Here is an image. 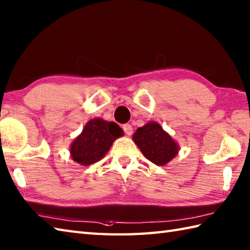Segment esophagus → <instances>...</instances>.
<instances>
[{
    "mask_svg": "<svg viewBox=\"0 0 250 250\" xmlns=\"http://www.w3.org/2000/svg\"><path fill=\"white\" fill-rule=\"evenodd\" d=\"M122 129H124L125 133L126 135H131L132 132H133V129H132V125H129V124H125V125H122Z\"/></svg>",
    "mask_w": 250,
    "mask_h": 250,
    "instance_id": "esophagus-1",
    "label": "esophagus"
}]
</instances>
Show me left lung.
I'll return each instance as SVG.
<instances>
[{"mask_svg": "<svg viewBox=\"0 0 250 250\" xmlns=\"http://www.w3.org/2000/svg\"><path fill=\"white\" fill-rule=\"evenodd\" d=\"M133 141L148 160L157 166H164L177 155L178 146L157 122H148L139 128Z\"/></svg>", "mask_w": 250, "mask_h": 250, "instance_id": "1", "label": "left lung"}]
</instances>
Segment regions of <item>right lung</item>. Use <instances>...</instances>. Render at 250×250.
<instances>
[{
  "label": "right lung",
  "mask_w": 250,
  "mask_h": 250,
  "mask_svg": "<svg viewBox=\"0 0 250 250\" xmlns=\"http://www.w3.org/2000/svg\"><path fill=\"white\" fill-rule=\"evenodd\" d=\"M124 135L116 122L105 121L101 118L90 120L75 141L71 145V156L74 161L82 166L101 160L116 139Z\"/></svg>",
  "instance_id": "add662e5"
}]
</instances>
